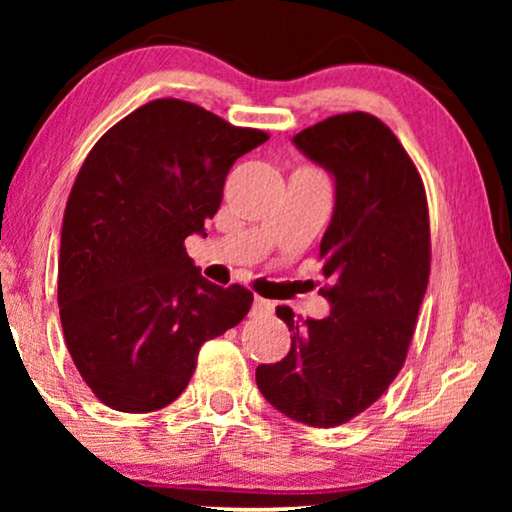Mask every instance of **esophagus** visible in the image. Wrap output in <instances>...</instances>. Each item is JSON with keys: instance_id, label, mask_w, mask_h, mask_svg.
I'll return each mask as SVG.
<instances>
[{"instance_id": "34e87169", "label": "esophagus", "mask_w": 512, "mask_h": 512, "mask_svg": "<svg viewBox=\"0 0 512 512\" xmlns=\"http://www.w3.org/2000/svg\"><path fill=\"white\" fill-rule=\"evenodd\" d=\"M272 310H275V303H270V300H265L261 296L254 298V305H251V314H258V317H261V314H270Z\"/></svg>"}]
</instances>
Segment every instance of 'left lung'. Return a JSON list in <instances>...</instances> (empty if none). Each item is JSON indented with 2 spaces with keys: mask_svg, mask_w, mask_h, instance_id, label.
Returning <instances> with one entry per match:
<instances>
[{
  "mask_svg": "<svg viewBox=\"0 0 512 512\" xmlns=\"http://www.w3.org/2000/svg\"><path fill=\"white\" fill-rule=\"evenodd\" d=\"M335 177V209L319 249L326 319L293 321L282 361L256 368L265 401L319 429L347 424L396 380L431 272L424 181L398 137L366 111L338 114L293 137Z\"/></svg>",
  "mask_w": 512,
  "mask_h": 512,
  "instance_id": "left-lung-1",
  "label": "left lung"
}]
</instances>
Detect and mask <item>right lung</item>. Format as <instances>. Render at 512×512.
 I'll return each mask as SVG.
<instances>
[{
	"mask_svg": "<svg viewBox=\"0 0 512 512\" xmlns=\"http://www.w3.org/2000/svg\"><path fill=\"white\" fill-rule=\"evenodd\" d=\"M268 139L163 97L121 118L83 160L62 221L58 305L74 366L104 405H170L200 347L247 317L254 293L207 282L184 240L205 233L235 160Z\"/></svg>",
	"mask_w": 512,
	"mask_h": 512,
	"instance_id": "obj_1",
	"label": "right lung"
}]
</instances>
